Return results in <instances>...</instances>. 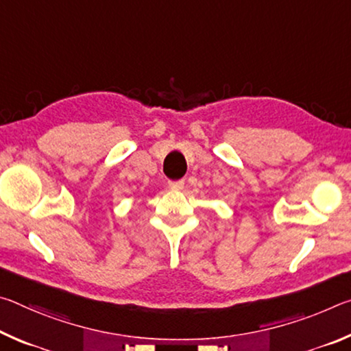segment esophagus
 <instances>
[{"label": "esophagus", "instance_id": "esophagus-1", "mask_svg": "<svg viewBox=\"0 0 351 351\" xmlns=\"http://www.w3.org/2000/svg\"><path fill=\"white\" fill-rule=\"evenodd\" d=\"M169 187L171 189V190H182L184 189V181H170L169 182Z\"/></svg>", "mask_w": 351, "mask_h": 351}]
</instances>
